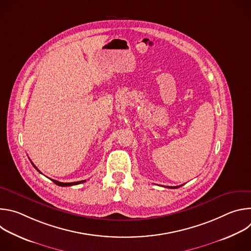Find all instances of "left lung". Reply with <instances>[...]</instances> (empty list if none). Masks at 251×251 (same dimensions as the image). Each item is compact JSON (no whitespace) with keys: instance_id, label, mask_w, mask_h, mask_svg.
I'll return each instance as SVG.
<instances>
[{"instance_id":"1","label":"left lung","mask_w":251,"mask_h":251,"mask_svg":"<svg viewBox=\"0 0 251 251\" xmlns=\"http://www.w3.org/2000/svg\"><path fill=\"white\" fill-rule=\"evenodd\" d=\"M183 186V185H182ZM182 186H177V187H167V188H170V189H177V188H180V187H182Z\"/></svg>"}]
</instances>
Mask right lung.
Returning <instances> with one entry per match:
<instances>
[{
  "label": "right lung",
  "mask_w": 251,
  "mask_h": 251,
  "mask_svg": "<svg viewBox=\"0 0 251 251\" xmlns=\"http://www.w3.org/2000/svg\"><path fill=\"white\" fill-rule=\"evenodd\" d=\"M32 164V163H31ZM32 166L37 169V171H39V169L35 167L33 164H32ZM40 172V171H39ZM41 173V172H40ZM55 185H57V186H60V187H69V186H75V185H78V184H81V183H83V182H85V181H79V182H75V183H61V182H58V181H55V180H51Z\"/></svg>",
  "instance_id": "obj_1"
}]
</instances>
